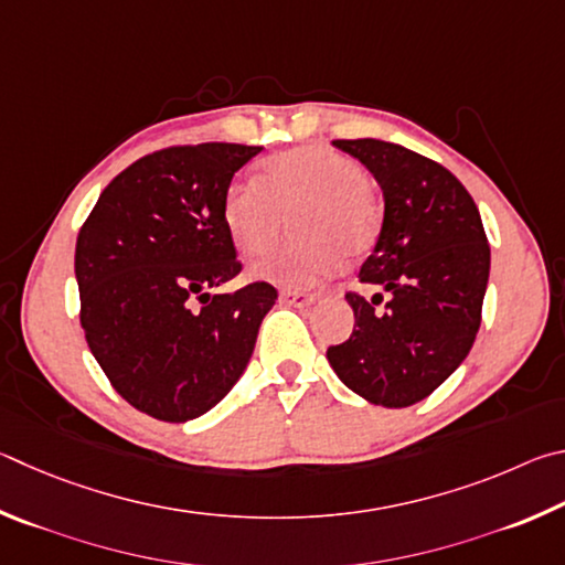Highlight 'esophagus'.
<instances>
[{
  "label": "esophagus",
  "mask_w": 565,
  "mask_h": 565,
  "mask_svg": "<svg viewBox=\"0 0 565 565\" xmlns=\"http://www.w3.org/2000/svg\"><path fill=\"white\" fill-rule=\"evenodd\" d=\"M318 300V295L315 292H305V290H290V288H282L280 290V302L285 305H292V308H308Z\"/></svg>",
  "instance_id": "esophagus-1"
}]
</instances>
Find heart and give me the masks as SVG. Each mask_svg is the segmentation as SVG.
<instances>
[{
  "mask_svg": "<svg viewBox=\"0 0 565 565\" xmlns=\"http://www.w3.org/2000/svg\"><path fill=\"white\" fill-rule=\"evenodd\" d=\"M292 215L298 235L255 265V275L302 288L340 270L377 243L382 205L354 158L330 146H300L265 158L260 181H233L223 193V223L235 247L263 255Z\"/></svg>",
  "mask_w": 565,
  "mask_h": 565,
  "instance_id": "obj_1",
  "label": "heart"
}]
</instances>
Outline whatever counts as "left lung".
<instances>
[{"label":"left lung","mask_w":565,"mask_h":565,"mask_svg":"<svg viewBox=\"0 0 565 565\" xmlns=\"http://www.w3.org/2000/svg\"><path fill=\"white\" fill-rule=\"evenodd\" d=\"M377 178L384 221L360 282L348 292L350 340L332 344L338 377L372 404L409 407L439 387L467 358L481 324L491 250L479 207L451 171L377 138L332 141Z\"/></svg>","instance_id":"1"}]
</instances>
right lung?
I'll return each mask as SVG.
<instances>
[{"label": "right lung", "instance_id": "right-lung-1", "mask_svg": "<svg viewBox=\"0 0 565 565\" xmlns=\"http://www.w3.org/2000/svg\"><path fill=\"white\" fill-rule=\"evenodd\" d=\"M260 146H168L98 195L76 237L78 320L111 387L138 412L188 422L213 409L250 360L277 300L270 282L213 295L241 275L223 193Z\"/></svg>", "mask_w": 565, "mask_h": 565}]
</instances>
